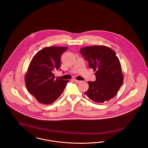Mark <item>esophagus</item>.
<instances>
[{"mask_svg": "<svg viewBox=\"0 0 148 148\" xmlns=\"http://www.w3.org/2000/svg\"><path fill=\"white\" fill-rule=\"evenodd\" d=\"M73 81H74V82L77 83H79L81 82L80 80H77V79H73Z\"/></svg>", "mask_w": 148, "mask_h": 148, "instance_id": "obj_1", "label": "esophagus"}]
</instances>
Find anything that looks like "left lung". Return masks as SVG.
I'll return each instance as SVG.
<instances>
[{
  "mask_svg": "<svg viewBox=\"0 0 148 148\" xmlns=\"http://www.w3.org/2000/svg\"><path fill=\"white\" fill-rule=\"evenodd\" d=\"M80 53L95 71V82H88L89 89L85 94L92 100L103 103L113 98L123 83L124 75L115 52L104 45L83 47Z\"/></svg>",
  "mask_w": 148,
  "mask_h": 148,
  "instance_id": "8db88e82",
  "label": "left lung"
}]
</instances>
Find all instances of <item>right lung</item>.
<instances>
[{"instance_id":"right-lung-1","label":"right lung","mask_w":148,"mask_h":148,"mask_svg":"<svg viewBox=\"0 0 148 148\" xmlns=\"http://www.w3.org/2000/svg\"><path fill=\"white\" fill-rule=\"evenodd\" d=\"M68 48L50 47L39 50L30 62L25 82L27 90L43 104L54 103L63 92L69 80L56 78L53 73L60 66V56Z\"/></svg>"}]
</instances>
